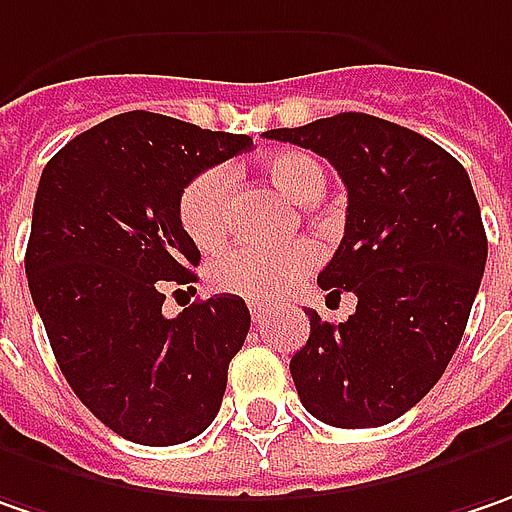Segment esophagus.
Listing matches in <instances>:
<instances>
[{"label": "esophagus", "mask_w": 512, "mask_h": 512, "mask_svg": "<svg viewBox=\"0 0 512 512\" xmlns=\"http://www.w3.org/2000/svg\"><path fill=\"white\" fill-rule=\"evenodd\" d=\"M249 312H252V321L255 323H263V318H266V309H263L260 300H249Z\"/></svg>", "instance_id": "34e87169"}]
</instances>
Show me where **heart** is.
<instances>
[{
    "label": "heart",
    "mask_w": 512,
    "mask_h": 512,
    "mask_svg": "<svg viewBox=\"0 0 512 512\" xmlns=\"http://www.w3.org/2000/svg\"><path fill=\"white\" fill-rule=\"evenodd\" d=\"M263 177L292 203H315L321 197V163L298 148H286L263 160ZM180 223L200 249H214L232 226V174L226 168H206L191 177L180 194ZM318 260V246L295 240L289 246L237 243L209 263V283L217 292L266 300L300 280Z\"/></svg>",
    "instance_id": "heart-1"
}]
</instances>
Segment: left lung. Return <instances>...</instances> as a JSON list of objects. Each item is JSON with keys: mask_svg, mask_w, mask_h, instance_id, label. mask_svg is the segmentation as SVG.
<instances>
[{"mask_svg": "<svg viewBox=\"0 0 512 512\" xmlns=\"http://www.w3.org/2000/svg\"><path fill=\"white\" fill-rule=\"evenodd\" d=\"M266 137L326 157L349 197L318 283L358 306L344 323L306 309L309 341L289 364L300 404L341 430L389 424L438 384L467 329L487 263L470 177L433 140L355 111Z\"/></svg>", "mask_w": 512, "mask_h": 512, "instance_id": "1", "label": "left lung"}]
</instances>
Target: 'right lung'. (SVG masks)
Here are the masks:
<instances>
[{
    "mask_svg": "<svg viewBox=\"0 0 512 512\" xmlns=\"http://www.w3.org/2000/svg\"><path fill=\"white\" fill-rule=\"evenodd\" d=\"M252 137L128 111L82 131L42 171L25 275L65 381L105 427L145 447L200 435L220 410L252 315L214 295L163 315L200 263L183 223L191 177Z\"/></svg>",
    "mask_w": 512,
    "mask_h": 512,
    "instance_id": "add662e5",
    "label": "right lung"
}]
</instances>
